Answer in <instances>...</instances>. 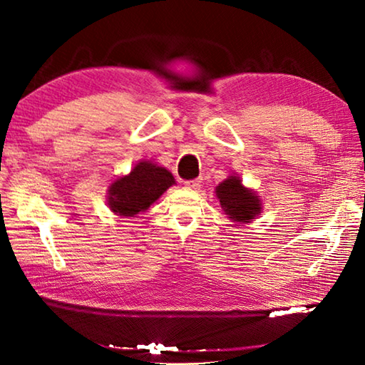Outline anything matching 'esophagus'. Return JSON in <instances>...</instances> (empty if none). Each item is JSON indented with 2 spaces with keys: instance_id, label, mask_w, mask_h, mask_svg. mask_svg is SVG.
Returning a JSON list of instances; mask_svg holds the SVG:
<instances>
[{
  "instance_id": "34e87169",
  "label": "esophagus",
  "mask_w": 365,
  "mask_h": 365,
  "mask_svg": "<svg viewBox=\"0 0 365 365\" xmlns=\"http://www.w3.org/2000/svg\"><path fill=\"white\" fill-rule=\"evenodd\" d=\"M185 187L190 190H199L200 188V178H192V180L185 182Z\"/></svg>"
}]
</instances>
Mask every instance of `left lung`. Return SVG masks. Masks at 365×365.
<instances>
[{
	"mask_svg": "<svg viewBox=\"0 0 365 365\" xmlns=\"http://www.w3.org/2000/svg\"><path fill=\"white\" fill-rule=\"evenodd\" d=\"M216 197L221 208L235 222H251L262 212L260 197L250 188L243 187L237 175H229L216 187Z\"/></svg>",
	"mask_w": 365,
	"mask_h": 365,
	"instance_id": "8db88e82",
	"label": "left lung"
}]
</instances>
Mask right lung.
Listing matches in <instances>:
<instances>
[{
	"label": "right lung",
	"instance_id": "obj_1",
	"mask_svg": "<svg viewBox=\"0 0 365 365\" xmlns=\"http://www.w3.org/2000/svg\"><path fill=\"white\" fill-rule=\"evenodd\" d=\"M175 185L174 175L166 168L152 161H139L108 188V207L119 216H135L145 212L168 188Z\"/></svg>",
	"mask_w": 365,
	"mask_h": 365
}]
</instances>
